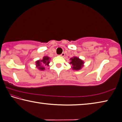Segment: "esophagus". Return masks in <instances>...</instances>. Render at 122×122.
Masks as SVG:
<instances>
[{"label": "esophagus", "instance_id": "esophagus-1", "mask_svg": "<svg viewBox=\"0 0 122 122\" xmlns=\"http://www.w3.org/2000/svg\"><path fill=\"white\" fill-rule=\"evenodd\" d=\"M60 56H61V57H64L65 56V53L63 52Z\"/></svg>", "mask_w": 122, "mask_h": 122}]
</instances>
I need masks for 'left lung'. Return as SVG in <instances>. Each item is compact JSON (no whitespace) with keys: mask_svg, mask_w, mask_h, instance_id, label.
Instances as JSON below:
<instances>
[{"mask_svg":"<svg viewBox=\"0 0 122 122\" xmlns=\"http://www.w3.org/2000/svg\"><path fill=\"white\" fill-rule=\"evenodd\" d=\"M70 64L72 65V69L74 70H79L84 66V61L82 60L79 58L78 57H73L71 58Z\"/></svg>","mask_w":122,"mask_h":122,"instance_id":"obj_1","label":"left lung"}]
</instances>
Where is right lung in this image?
<instances>
[{"label":"right lung","instance_id":"right-lung-1","mask_svg":"<svg viewBox=\"0 0 122 122\" xmlns=\"http://www.w3.org/2000/svg\"><path fill=\"white\" fill-rule=\"evenodd\" d=\"M49 63H50V58L48 56H44L42 60H38L36 61V67L42 71L44 70L45 67L44 66H48Z\"/></svg>","mask_w":122,"mask_h":122}]
</instances>
